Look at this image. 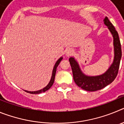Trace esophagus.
<instances>
[{"instance_id":"1","label":"esophagus","mask_w":124,"mask_h":124,"mask_svg":"<svg viewBox=\"0 0 124 124\" xmlns=\"http://www.w3.org/2000/svg\"><path fill=\"white\" fill-rule=\"evenodd\" d=\"M74 50L73 49L70 48L68 49V50L66 51V55L68 57H70V56H71L74 54Z\"/></svg>"}]
</instances>
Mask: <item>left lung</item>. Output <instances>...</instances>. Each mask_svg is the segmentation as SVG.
<instances>
[{
	"label": "left lung",
	"instance_id": "8db88e82",
	"mask_svg": "<svg viewBox=\"0 0 124 124\" xmlns=\"http://www.w3.org/2000/svg\"><path fill=\"white\" fill-rule=\"evenodd\" d=\"M104 23L108 27L114 38V58L113 63H112L109 69L101 75L89 76L84 74L82 72L78 63L74 58L71 57L69 59L72 68L74 82L79 87L87 91L100 90L109 85L116 79L119 71L120 59L122 57L121 45L119 35L115 27L107 17L104 19Z\"/></svg>",
	"mask_w": 124,
	"mask_h": 124
}]
</instances>
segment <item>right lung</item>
<instances>
[{
	"mask_svg": "<svg viewBox=\"0 0 124 124\" xmlns=\"http://www.w3.org/2000/svg\"><path fill=\"white\" fill-rule=\"evenodd\" d=\"M62 60H63V57H61V58H60L58 59V61L56 62L55 64H54V68H53V70L51 80H50V83L48 84V85H47L46 87H45L44 88H43L42 89L37 91H26V90H25V91L27 92V93H30V94H40V93H43V92H45V91H46L47 90H48L49 89H50V87L52 86L53 84V83H54V78H55L56 71V68Z\"/></svg>",
	"mask_w": 124,
	"mask_h": 124,
	"instance_id": "right-lung-1",
	"label": "right lung"
}]
</instances>
